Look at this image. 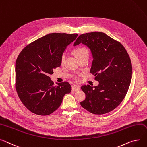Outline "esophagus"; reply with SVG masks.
<instances>
[{
  "label": "esophagus",
  "instance_id": "34e87169",
  "mask_svg": "<svg viewBox=\"0 0 147 147\" xmlns=\"http://www.w3.org/2000/svg\"><path fill=\"white\" fill-rule=\"evenodd\" d=\"M72 90L73 91L75 92H77V91H79L80 90V87L79 86H77V85H73L72 86Z\"/></svg>",
  "mask_w": 147,
  "mask_h": 147
}]
</instances>
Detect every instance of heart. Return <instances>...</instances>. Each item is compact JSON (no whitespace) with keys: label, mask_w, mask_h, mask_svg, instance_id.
I'll use <instances>...</instances> for the list:
<instances>
[{"label":"heart","mask_w":147,"mask_h":147,"mask_svg":"<svg viewBox=\"0 0 147 147\" xmlns=\"http://www.w3.org/2000/svg\"><path fill=\"white\" fill-rule=\"evenodd\" d=\"M74 53L76 55V57L77 58L78 60H80L82 58L86 57L89 56V53H88V51L87 49L84 47H78L77 48H76L74 51ZM66 58V53H63L61 55V58H60V63L61 64H63L65 59Z\"/></svg>","instance_id":"b5f03b06"}]
</instances>
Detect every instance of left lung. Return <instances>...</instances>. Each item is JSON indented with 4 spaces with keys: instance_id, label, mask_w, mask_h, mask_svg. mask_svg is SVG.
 <instances>
[{
    "instance_id": "8db88e82",
    "label": "left lung",
    "mask_w": 147,
    "mask_h": 147,
    "mask_svg": "<svg viewBox=\"0 0 147 147\" xmlns=\"http://www.w3.org/2000/svg\"><path fill=\"white\" fill-rule=\"evenodd\" d=\"M80 43L91 51L90 73L99 82L94 87L89 84L81 87L86 94L81 106L93 114L108 113L120 105L129 89L132 73L129 55L121 42L103 32L82 34L74 45Z\"/></svg>"
}]
</instances>
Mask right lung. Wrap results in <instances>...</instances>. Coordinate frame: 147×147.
Instances as JSON below:
<instances>
[{"label":"right lung","instance_id":"obj_1","mask_svg":"<svg viewBox=\"0 0 147 147\" xmlns=\"http://www.w3.org/2000/svg\"><path fill=\"white\" fill-rule=\"evenodd\" d=\"M77 35L49 34L29 44L19 53L15 64V89L29 111L38 115H50L60 107L64 96L71 92L69 83L54 84L48 76L61 65V54Z\"/></svg>","mask_w":147,"mask_h":147}]
</instances>
